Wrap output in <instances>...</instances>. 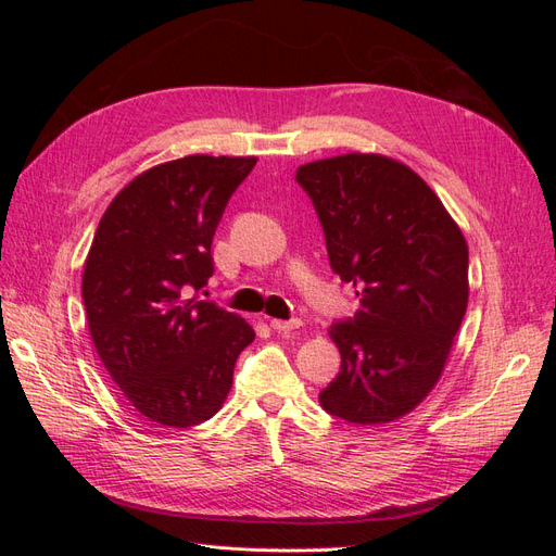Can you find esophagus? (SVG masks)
<instances>
[{
	"label": "esophagus",
	"mask_w": 556,
	"mask_h": 556,
	"mask_svg": "<svg viewBox=\"0 0 556 556\" xmlns=\"http://www.w3.org/2000/svg\"><path fill=\"white\" fill-rule=\"evenodd\" d=\"M271 329L278 331V333H285V331H292V329H299L301 327V319H271Z\"/></svg>",
	"instance_id": "34e87169"
}]
</instances>
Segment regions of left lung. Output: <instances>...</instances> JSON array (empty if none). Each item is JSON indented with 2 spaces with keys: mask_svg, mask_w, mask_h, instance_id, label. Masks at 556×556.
Instances as JSON below:
<instances>
[{
  "mask_svg": "<svg viewBox=\"0 0 556 556\" xmlns=\"http://www.w3.org/2000/svg\"><path fill=\"white\" fill-rule=\"evenodd\" d=\"M325 231L331 271L357 288L355 317L329 329L341 371L323 408L352 425L410 413L439 382L468 304V245L406 164L350 153L296 169Z\"/></svg>",
  "mask_w": 556,
  "mask_h": 556,
  "instance_id": "1",
  "label": "left lung"
}]
</instances>
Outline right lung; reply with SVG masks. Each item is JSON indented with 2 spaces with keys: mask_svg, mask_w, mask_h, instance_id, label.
Listing matches in <instances>:
<instances>
[{
  "mask_svg": "<svg viewBox=\"0 0 556 556\" xmlns=\"http://www.w3.org/2000/svg\"><path fill=\"white\" fill-rule=\"evenodd\" d=\"M255 164L225 155L164 162L134 178L97 227L83 268L90 336L150 422L185 429L213 417L241 350L255 341L243 317L199 296L215 271V229Z\"/></svg>",
  "mask_w": 556,
  "mask_h": 556,
  "instance_id": "add662e5",
  "label": "right lung"
}]
</instances>
